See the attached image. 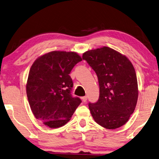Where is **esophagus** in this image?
<instances>
[{"label":"esophagus","mask_w":159,"mask_h":159,"mask_svg":"<svg viewBox=\"0 0 159 159\" xmlns=\"http://www.w3.org/2000/svg\"><path fill=\"white\" fill-rule=\"evenodd\" d=\"M87 99H88V97L87 96H85V97H82V100H83V102H85L86 101H87Z\"/></svg>","instance_id":"34e87169"}]
</instances>
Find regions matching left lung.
<instances>
[{"label":"left lung","instance_id":"1","mask_svg":"<svg viewBox=\"0 0 159 159\" xmlns=\"http://www.w3.org/2000/svg\"><path fill=\"white\" fill-rule=\"evenodd\" d=\"M83 59L93 69L99 80V100L89 103L93 119L108 129L125 125L134 112L138 97L132 63L125 55L108 47L86 51Z\"/></svg>","mask_w":159,"mask_h":159}]
</instances>
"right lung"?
<instances>
[{
	"label": "right lung",
	"instance_id": "add662e5",
	"mask_svg": "<svg viewBox=\"0 0 159 159\" xmlns=\"http://www.w3.org/2000/svg\"><path fill=\"white\" fill-rule=\"evenodd\" d=\"M82 60L77 53L51 51L32 65L26 83L28 102L37 120L51 129L66 125L81 100L72 97L73 81L69 74Z\"/></svg>",
	"mask_w": 159,
	"mask_h": 159
}]
</instances>
